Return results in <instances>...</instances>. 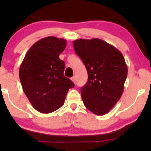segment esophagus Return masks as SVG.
<instances>
[{
	"label": "esophagus",
	"mask_w": 151,
	"mask_h": 151,
	"mask_svg": "<svg viewBox=\"0 0 151 151\" xmlns=\"http://www.w3.org/2000/svg\"><path fill=\"white\" fill-rule=\"evenodd\" d=\"M71 79H72V81H73L74 84H75V83H76V77H72V78H71Z\"/></svg>",
	"instance_id": "34e87169"
}]
</instances>
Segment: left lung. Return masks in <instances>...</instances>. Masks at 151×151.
<instances>
[{
  "label": "left lung",
  "instance_id": "obj_1",
  "mask_svg": "<svg viewBox=\"0 0 151 151\" xmlns=\"http://www.w3.org/2000/svg\"><path fill=\"white\" fill-rule=\"evenodd\" d=\"M76 53L85 65L88 81L81 89L84 104L90 111L104 115L120 99L128 68L122 53L98 38L73 42Z\"/></svg>",
  "mask_w": 151,
  "mask_h": 151
}]
</instances>
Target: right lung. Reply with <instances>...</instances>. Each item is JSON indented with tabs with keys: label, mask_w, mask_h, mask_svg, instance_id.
Segmentation results:
<instances>
[{
	"label": "right lung",
	"mask_w": 151,
	"mask_h": 151,
	"mask_svg": "<svg viewBox=\"0 0 151 151\" xmlns=\"http://www.w3.org/2000/svg\"><path fill=\"white\" fill-rule=\"evenodd\" d=\"M67 45L62 38L47 37L35 42L20 65L19 77L24 93L32 106L49 114L65 103L69 89L74 86L65 77V62L59 58Z\"/></svg>",
	"instance_id": "right-lung-1"
}]
</instances>
